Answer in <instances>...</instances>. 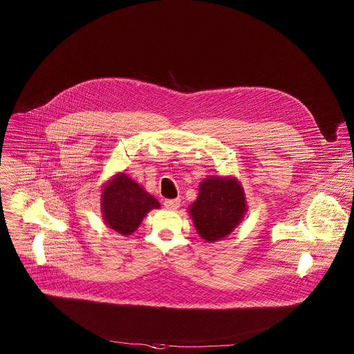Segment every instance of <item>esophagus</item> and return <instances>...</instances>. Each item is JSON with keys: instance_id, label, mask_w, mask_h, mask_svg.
Returning a JSON list of instances; mask_svg holds the SVG:
<instances>
[{"instance_id": "esophagus-1", "label": "esophagus", "mask_w": 354, "mask_h": 354, "mask_svg": "<svg viewBox=\"0 0 354 354\" xmlns=\"http://www.w3.org/2000/svg\"><path fill=\"white\" fill-rule=\"evenodd\" d=\"M179 206H180L179 198H168L164 201V207L168 210H178Z\"/></svg>"}]
</instances>
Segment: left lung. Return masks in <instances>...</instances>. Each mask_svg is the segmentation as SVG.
Returning a JSON list of instances; mask_svg holds the SVG:
<instances>
[{"label": "left lung", "mask_w": 354, "mask_h": 354, "mask_svg": "<svg viewBox=\"0 0 354 354\" xmlns=\"http://www.w3.org/2000/svg\"><path fill=\"white\" fill-rule=\"evenodd\" d=\"M198 235L214 242L230 235L246 213L243 189L234 176H210L200 183L198 196L189 207Z\"/></svg>", "instance_id": "obj_1"}]
</instances>
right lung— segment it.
<instances>
[{"instance_id": "right-lung-1", "label": "right lung", "mask_w": 354, "mask_h": 354, "mask_svg": "<svg viewBox=\"0 0 354 354\" xmlns=\"http://www.w3.org/2000/svg\"><path fill=\"white\" fill-rule=\"evenodd\" d=\"M100 207L105 224L122 235L133 234L148 212L160 209L158 200L126 174L115 175L104 186Z\"/></svg>"}]
</instances>
